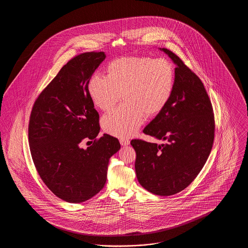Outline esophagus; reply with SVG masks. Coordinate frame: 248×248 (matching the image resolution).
I'll return each instance as SVG.
<instances>
[{
  "instance_id": "34e87169",
  "label": "esophagus",
  "mask_w": 248,
  "mask_h": 248,
  "mask_svg": "<svg viewBox=\"0 0 248 248\" xmlns=\"http://www.w3.org/2000/svg\"><path fill=\"white\" fill-rule=\"evenodd\" d=\"M120 143H121L122 146H127V145H129L130 141L128 140H126V139H121L120 140Z\"/></svg>"
}]
</instances>
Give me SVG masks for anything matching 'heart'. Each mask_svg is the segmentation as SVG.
Listing matches in <instances>:
<instances>
[{"instance_id":"b5f03b06","label":"heart","mask_w":248,"mask_h":248,"mask_svg":"<svg viewBox=\"0 0 248 248\" xmlns=\"http://www.w3.org/2000/svg\"><path fill=\"white\" fill-rule=\"evenodd\" d=\"M106 77L94 74L87 89L94 106L108 111L118 103L124 105L101 120L107 134L127 139L135 135L145 117L160 114L174 92L175 68L164 59L130 57L112 60L107 65Z\"/></svg>"}]
</instances>
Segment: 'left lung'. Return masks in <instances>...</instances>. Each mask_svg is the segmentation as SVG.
<instances>
[{
  "label": "left lung",
  "instance_id": "left-lung-1",
  "mask_svg": "<svg viewBox=\"0 0 248 248\" xmlns=\"http://www.w3.org/2000/svg\"><path fill=\"white\" fill-rule=\"evenodd\" d=\"M176 64L175 88L165 109L144 128L163 144L133 140L137 177L150 192L170 196L198 176L212 150L215 118L200 78L172 51L162 48Z\"/></svg>",
  "mask_w": 248,
  "mask_h": 248
}]
</instances>
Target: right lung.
I'll return each mask as SVG.
<instances>
[{"mask_svg": "<svg viewBox=\"0 0 248 248\" xmlns=\"http://www.w3.org/2000/svg\"><path fill=\"white\" fill-rule=\"evenodd\" d=\"M104 52L71 59L39 94L29 124V143L36 170L56 196L78 203L103 189L109 158L120 150L116 138L99 133V115L87 83L105 59ZM94 140L87 149L80 142Z\"/></svg>", "mask_w": 248, "mask_h": 248, "instance_id": "obj_1", "label": "right lung"}]
</instances>
